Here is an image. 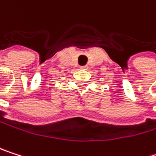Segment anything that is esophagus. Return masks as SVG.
Wrapping results in <instances>:
<instances>
[{"label":"esophagus","mask_w":156,"mask_h":156,"mask_svg":"<svg viewBox=\"0 0 156 156\" xmlns=\"http://www.w3.org/2000/svg\"><path fill=\"white\" fill-rule=\"evenodd\" d=\"M80 68H81V69H87L88 66H80Z\"/></svg>","instance_id":"1"}]
</instances>
